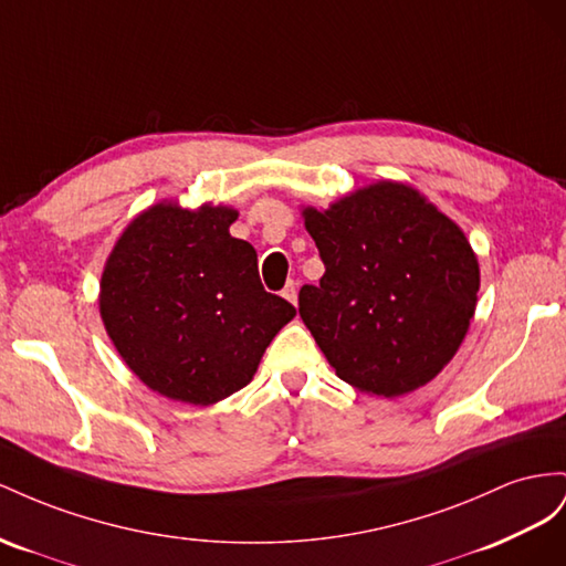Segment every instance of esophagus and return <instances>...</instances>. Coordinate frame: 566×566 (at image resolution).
<instances>
[{
	"mask_svg": "<svg viewBox=\"0 0 566 566\" xmlns=\"http://www.w3.org/2000/svg\"><path fill=\"white\" fill-rule=\"evenodd\" d=\"M282 296L289 301V303H294L296 305V301H298V282H286V286L282 289Z\"/></svg>",
	"mask_w": 566,
	"mask_h": 566,
	"instance_id": "esophagus-1",
	"label": "esophagus"
}]
</instances>
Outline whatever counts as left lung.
I'll use <instances>...</instances> for the list:
<instances>
[{
	"label": "left lung",
	"instance_id": "1",
	"mask_svg": "<svg viewBox=\"0 0 566 566\" xmlns=\"http://www.w3.org/2000/svg\"><path fill=\"white\" fill-rule=\"evenodd\" d=\"M325 274L303 284L298 313L336 377L396 398L453 360L479 292L476 255L458 224L417 189L375 182L303 208Z\"/></svg>",
	"mask_w": 566,
	"mask_h": 566
}]
</instances>
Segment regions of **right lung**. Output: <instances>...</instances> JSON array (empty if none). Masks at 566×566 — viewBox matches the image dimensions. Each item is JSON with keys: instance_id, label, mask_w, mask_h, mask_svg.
Segmentation results:
<instances>
[{"instance_id": "1", "label": "right lung", "mask_w": 566, "mask_h": 566, "mask_svg": "<svg viewBox=\"0 0 566 566\" xmlns=\"http://www.w3.org/2000/svg\"><path fill=\"white\" fill-rule=\"evenodd\" d=\"M237 211L160 201L113 247L99 313L125 365L151 391L189 406L244 389L296 308L268 294L255 249L230 234Z\"/></svg>"}]
</instances>
